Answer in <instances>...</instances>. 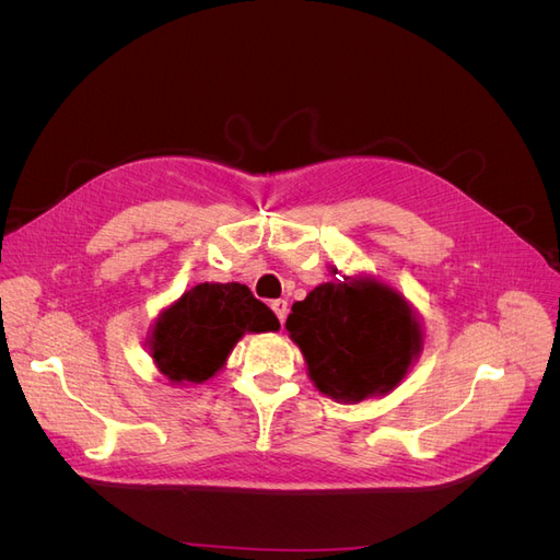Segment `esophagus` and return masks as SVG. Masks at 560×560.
Returning <instances> with one entry per match:
<instances>
[{"mask_svg": "<svg viewBox=\"0 0 560 560\" xmlns=\"http://www.w3.org/2000/svg\"><path fill=\"white\" fill-rule=\"evenodd\" d=\"M270 308H273V313L278 315V319H280V325H282V322H284V317H287V311H290V308H287V301H284V299H276L273 303H270Z\"/></svg>", "mask_w": 560, "mask_h": 560, "instance_id": "34e87169", "label": "esophagus"}]
</instances>
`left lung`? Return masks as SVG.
<instances>
[{
    "mask_svg": "<svg viewBox=\"0 0 560 560\" xmlns=\"http://www.w3.org/2000/svg\"><path fill=\"white\" fill-rule=\"evenodd\" d=\"M284 327L319 393L348 404L395 389L422 350L409 303L393 287L369 278L315 287L294 303Z\"/></svg>",
    "mask_w": 560,
    "mask_h": 560,
    "instance_id": "obj_1",
    "label": "left lung"
}]
</instances>
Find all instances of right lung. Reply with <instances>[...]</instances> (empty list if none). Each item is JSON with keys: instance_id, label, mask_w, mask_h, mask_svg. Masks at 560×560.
Returning a JSON list of instances; mask_svg holds the SVG:
<instances>
[{"instance_id": "1", "label": "right lung", "mask_w": 560, "mask_h": 560, "mask_svg": "<svg viewBox=\"0 0 560 560\" xmlns=\"http://www.w3.org/2000/svg\"><path fill=\"white\" fill-rule=\"evenodd\" d=\"M278 329L276 313L247 284L200 282L159 315L147 343L167 381L198 385L226 364L243 334Z\"/></svg>"}]
</instances>
